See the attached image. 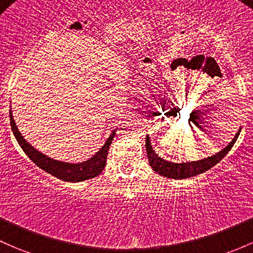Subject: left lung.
I'll return each mask as SVG.
<instances>
[{
    "label": "left lung",
    "mask_w": 253,
    "mask_h": 253,
    "mask_svg": "<svg viewBox=\"0 0 253 253\" xmlns=\"http://www.w3.org/2000/svg\"><path fill=\"white\" fill-rule=\"evenodd\" d=\"M240 132L241 127L239 128V131L236 132L235 137L233 138L232 142H230L224 149H222V150L218 151L217 154H214V155L205 158L203 160L179 162V164H178V162L165 160V159L160 158L153 149V145H151L150 142V137H149V134H147V138H145V148H147L149 165H150L151 169H153L156 173L167 178H172V179H184V178H190L194 177V175L204 173L205 171L212 169L214 165H217L218 162L222 160V159L229 153L230 149L233 148L234 143L238 139Z\"/></svg>",
    "instance_id": "1"
}]
</instances>
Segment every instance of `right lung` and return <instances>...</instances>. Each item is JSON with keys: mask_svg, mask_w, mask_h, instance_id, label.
I'll use <instances>...</instances> for the list:
<instances>
[{"mask_svg": "<svg viewBox=\"0 0 253 253\" xmlns=\"http://www.w3.org/2000/svg\"><path fill=\"white\" fill-rule=\"evenodd\" d=\"M9 120H10V127H12V132L14 134L15 139H17L18 144L23 149L24 153L28 155L36 166L40 169H43L47 173L54 175L58 179H62L64 182H71V183H78L84 182V180L91 179V178L97 177L98 174L102 173L106 165V156H108L109 148H110L111 142L114 139V135L116 133V129L111 132L108 139L103 144V147L92 155L91 158L87 159L86 161L82 162H65L60 160H55V159L49 158L46 154L41 153L37 149H35L25 138L21 135V133L18 129L17 124H15L14 119H13L12 110H9Z\"/></svg>", "mask_w": 253, "mask_h": 253, "instance_id": "1", "label": "right lung"}]
</instances>
